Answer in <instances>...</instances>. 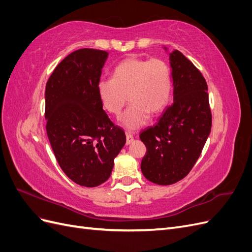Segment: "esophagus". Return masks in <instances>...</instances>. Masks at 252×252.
I'll list each match as a JSON object with an SVG mask.
<instances>
[{"instance_id":"obj_1","label":"esophagus","mask_w":252,"mask_h":252,"mask_svg":"<svg viewBox=\"0 0 252 252\" xmlns=\"http://www.w3.org/2000/svg\"><path fill=\"white\" fill-rule=\"evenodd\" d=\"M133 142V136L130 133H126V144L129 145Z\"/></svg>"}]
</instances>
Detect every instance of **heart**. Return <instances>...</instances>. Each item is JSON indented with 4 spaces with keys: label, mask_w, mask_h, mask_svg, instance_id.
Returning a JSON list of instances; mask_svg holds the SVG:
<instances>
[{
    "label": "heart",
    "mask_w": 252,
    "mask_h": 252,
    "mask_svg": "<svg viewBox=\"0 0 252 252\" xmlns=\"http://www.w3.org/2000/svg\"><path fill=\"white\" fill-rule=\"evenodd\" d=\"M171 91L170 69L159 59L127 58L114 67L111 80L97 83L98 98L109 113L119 116L127 101L131 102L119 120L130 131L146 125L150 113H161L170 101Z\"/></svg>",
    "instance_id": "heart-1"
}]
</instances>
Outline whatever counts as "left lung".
<instances>
[{
  "instance_id": "1",
  "label": "left lung",
  "mask_w": 252,
  "mask_h": 252,
  "mask_svg": "<svg viewBox=\"0 0 252 252\" xmlns=\"http://www.w3.org/2000/svg\"><path fill=\"white\" fill-rule=\"evenodd\" d=\"M169 56L173 102L156 126L140 134L147 148L141 170L148 181L171 185L184 179L201 156L211 130L207 83L202 73L179 50Z\"/></svg>"
}]
</instances>
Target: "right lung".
<instances>
[{"label":"right lung","mask_w":252,"mask_h":252,"mask_svg":"<svg viewBox=\"0 0 252 252\" xmlns=\"http://www.w3.org/2000/svg\"><path fill=\"white\" fill-rule=\"evenodd\" d=\"M109 53L84 48L67 56L46 84L45 119L50 145L64 173L77 184L96 187L110 177L126 143L97 94Z\"/></svg>","instance_id":"add662e5"}]
</instances>
